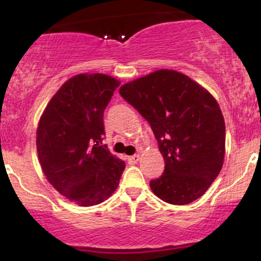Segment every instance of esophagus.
I'll return each instance as SVG.
<instances>
[{
    "mask_svg": "<svg viewBox=\"0 0 261 261\" xmlns=\"http://www.w3.org/2000/svg\"><path fill=\"white\" fill-rule=\"evenodd\" d=\"M139 161H140V154H134V155H130V157H127L128 164H136Z\"/></svg>",
    "mask_w": 261,
    "mask_h": 261,
    "instance_id": "obj_1",
    "label": "esophagus"
}]
</instances>
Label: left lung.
<instances>
[{"instance_id": "8db88e82", "label": "left lung", "mask_w": 261, "mask_h": 261, "mask_svg": "<svg viewBox=\"0 0 261 261\" xmlns=\"http://www.w3.org/2000/svg\"><path fill=\"white\" fill-rule=\"evenodd\" d=\"M119 93L148 121L163 154V174L149 181L154 195L172 205L202 196L223 166L226 126L216 99L172 70L128 82Z\"/></svg>"}]
</instances>
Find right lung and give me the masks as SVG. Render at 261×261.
<instances>
[{"mask_svg":"<svg viewBox=\"0 0 261 261\" xmlns=\"http://www.w3.org/2000/svg\"><path fill=\"white\" fill-rule=\"evenodd\" d=\"M119 86L103 73L77 74L56 92L39 121L41 169L61 195L80 206L107 200L125 169V162L101 145L104 110Z\"/></svg>","mask_w":261,"mask_h":261,"instance_id":"right-lung-1","label":"right lung"}]
</instances>
